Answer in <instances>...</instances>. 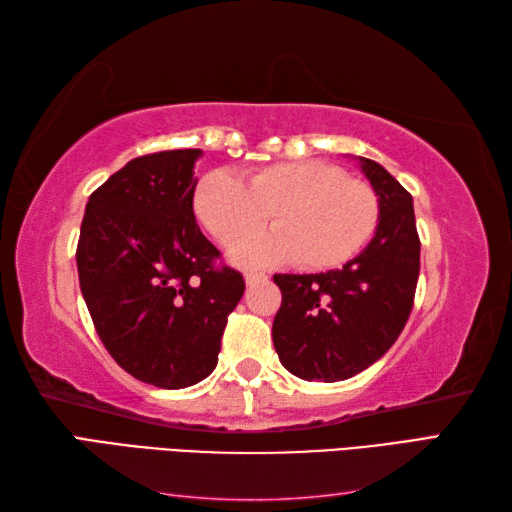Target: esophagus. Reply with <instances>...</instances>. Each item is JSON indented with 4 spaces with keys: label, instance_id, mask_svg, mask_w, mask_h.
<instances>
[{
    "label": "esophagus",
    "instance_id": "1",
    "mask_svg": "<svg viewBox=\"0 0 512 512\" xmlns=\"http://www.w3.org/2000/svg\"><path fill=\"white\" fill-rule=\"evenodd\" d=\"M266 279H268V277L262 275V273H246V275H244L246 286H255V284H259V281H266Z\"/></svg>",
    "mask_w": 512,
    "mask_h": 512
}]
</instances>
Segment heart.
<instances>
[{
  "mask_svg": "<svg viewBox=\"0 0 512 512\" xmlns=\"http://www.w3.org/2000/svg\"><path fill=\"white\" fill-rule=\"evenodd\" d=\"M193 209L224 246L256 232L271 213L273 232L243 238L231 250L237 264L250 268L290 262L336 268L367 244L378 224L374 191L323 160L275 162L239 178L209 171L195 187Z\"/></svg>",
  "mask_w": 512,
  "mask_h": 512,
  "instance_id": "obj_1",
  "label": "heart"
}]
</instances>
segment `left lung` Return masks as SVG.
Returning a JSON list of instances; mask_svg holds the SVG:
<instances>
[{
	"label": "left lung",
	"instance_id": "left-lung-1",
	"mask_svg": "<svg viewBox=\"0 0 512 512\" xmlns=\"http://www.w3.org/2000/svg\"><path fill=\"white\" fill-rule=\"evenodd\" d=\"M352 160L378 200L372 242L343 268L273 277L281 290L275 350L303 380L336 383L374 365L405 328L416 295L420 239L411 195L378 162Z\"/></svg>",
	"mask_w": 512,
	"mask_h": 512
}]
</instances>
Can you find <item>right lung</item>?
<instances>
[{
    "instance_id": "1",
    "label": "right lung",
    "mask_w": 512,
    "mask_h": 512,
    "mask_svg": "<svg viewBox=\"0 0 512 512\" xmlns=\"http://www.w3.org/2000/svg\"><path fill=\"white\" fill-rule=\"evenodd\" d=\"M202 149L129 160L96 189L81 224L76 268L107 352L162 389L200 383L217 365L226 317L244 295L193 215Z\"/></svg>"
}]
</instances>
